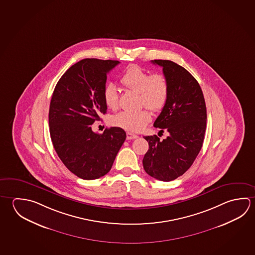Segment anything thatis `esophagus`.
I'll return each mask as SVG.
<instances>
[{"label":"esophagus","instance_id":"1","mask_svg":"<svg viewBox=\"0 0 255 255\" xmlns=\"http://www.w3.org/2000/svg\"><path fill=\"white\" fill-rule=\"evenodd\" d=\"M127 136H126V138L127 139H134V138H138V135H136V134L131 133V132H127L126 134Z\"/></svg>","mask_w":255,"mask_h":255}]
</instances>
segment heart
Segmentation results:
<instances>
[{"label": "heart", "mask_w": 255, "mask_h": 255, "mask_svg": "<svg viewBox=\"0 0 255 255\" xmlns=\"http://www.w3.org/2000/svg\"><path fill=\"white\" fill-rule=\"evenodd\" d=\"M123 86L139 94L141 106L157 112L165 107L169 97V82L162 73L145 71L138 65H130L120 79ZM103 99L109 109L117 110L119 107V94L117 85L109 82L103 90ZM151 120L146 109L139 111H123L113 118V125L131 132L144 129Z\"/></svg>", "instance_id": "heart-1"}]
</instances>
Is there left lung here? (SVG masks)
I'll use <instances>...</instances> for the list:
<instances>
[{"instance_id": "obj_1", "label": "left lung", "mask_w": 255, "mask_h": 255, "mask_svg": "<svg viewBox=\"0 0 255 255\" xmlns=\"http://www.w3.org/2000/svg\"><path fill=\"white\" fill-rule=\"evenodd\" d=\"M163 68L169 82V97L154 123L169 136L160 140L156 135L145 136L148 150L143 167L153 178L169 182L183 175L201 150L207 123L205 100L201 87L187 70L168 60H154Z\"/></svg>"}]
</instances>
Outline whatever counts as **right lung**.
I'll return each mask as SVG.
<instances>
[{
	"label": "right lung",
	"instance_id": "obj_1",
	"mask_svg": "<svg viewBox=\"0 0 255 255\" xmlns=\"http://www.w3.org/2000/svg\"><path fill=\"white\" fill-rule=\"evenodd\" d=\"M120 62L83 59L64 72L54 88L49 108L50 136L63 165L84 180L100 178L112 168L126 138L120 127L96 133L91 125L106 114L107 74Z\"/></svg>",
	"mask_w": 255,
	"mask_h": 255
}]
</instances>
